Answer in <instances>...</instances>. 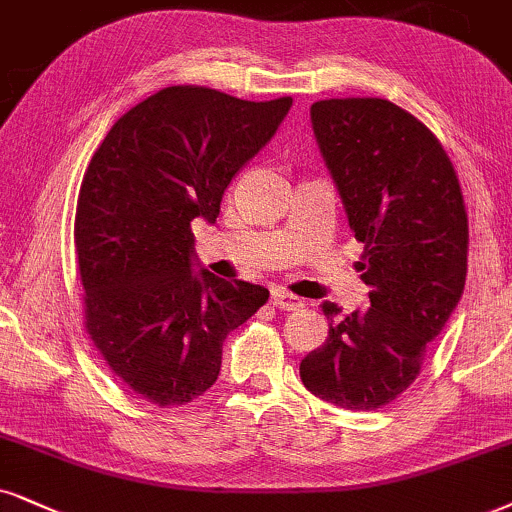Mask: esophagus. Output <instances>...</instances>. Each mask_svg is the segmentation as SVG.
<instances>
[{"mask_svg":"<svg viewBox=\"0 0 512 512\" xmlns=\"http://www.w3.org/2000/svg\"><path fill=\"white\" fill-rule=\"evenodd\" d=\"M271 304H274L276 309H281V312H295V309L304 307V300L293 293H288V290L274 288L271 290Z\"/></svg>","mask_w":512,"mask_h":512,"instance_id":"34e87169","label":"esophagus"}]
</instances>
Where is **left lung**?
Here are the masks:
<instances>
[{
	"label": "left lung",
	"instance_id": "obj_1",
	"mask_svg": "<svg viewBox=\"0 0 512 512\" xmlns=\"http://www.w3.org/2000/svg\"><path fill=\"white\" fill-rule=\"evenodd\" d=\"M312 125L364 243L357 269L371 307L340 316L323 302L328 338L302 359L300 378L328 404L375 411L418 378L428 345L461 300L468 212L444 146L392 101H316Z\"/></svg>",
	"mask_w": 512,
	"mask_h": 512
}]
</instances>
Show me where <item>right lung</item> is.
I'll use <instances>...</instances> for the list:
<instances>
[{"instance_id": "right-lung-1", "label": "right lung", "mask_w": 512, "mask_h": 512, "mask_svg": "<svg viewBox=\"0 0 512 512\" xmlns=\"http://www.w3.org/2000/svg\"><path fill=\"white\" fill-rule=\"evenodd\" d=\"M290 106V96L165 87L129 108L89 160L75 212L84 328L122 385L155 406L210 390L226 335L269 300L262 286L193 274L191 222H217L224 189Z\"/></svg>"}]
</instances>
